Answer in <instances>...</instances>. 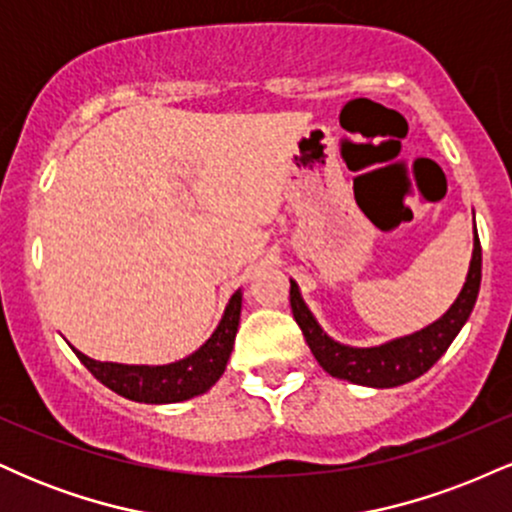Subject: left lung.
Returning <instances> with one entry per match:
<instances>
[{"label": "left lung", "mask_w": 512, "mask_h": 512, "mask_svg": "<svg viewBox=\"0 0 512 512\" xmlns=\"http://www.w3.org/2000/svg\"><path fill=\"white\" fill-rule=\"evenodd\" d=\"M481 284V245L477 238V226H474V252L472 262H469L467 281H464L460 296L450 305V310L433 325L424 327L421 332L409 334V337L392 339V342L370 346V349H354V346H344L334 342L322 332L317 325L308 305L303 303L301 291H298L296 281H291V310L296 317L298 327H301L305 342L317 358L322 368L334 378L349 380L356 385L368 387H397L416 380L424 375L440 356L448 351L452 339L462 330L472 313L474 303L479 296Z\"/></svg>", "instance_id": "8db88e82"}]
</instances>
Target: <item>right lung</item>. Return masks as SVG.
<instances>
[{
    "label": "right lung",
    "instance_id": "obj_1",
    "mask_svg": "<svg viewBox=\"0 0 512 512\" xmlns=\"http://www.w3.org/2000/svg\"><path fill=\"white\" fill-rule=\"evenodd\" d=\"M240 303H243V296L236 291L226 305V313H223L216 332L207 339V344L199 346L192 356L168 363V366H125V363L93 361V358L84 356L76 349L74 354L91 370L93 378L101 380L117 395L132 399V402H185V399L207 392L226 370L233 342H236Z\"/></svg>",
    "mask_w": 512,
    "mask_h": 512
}]
</instances>
